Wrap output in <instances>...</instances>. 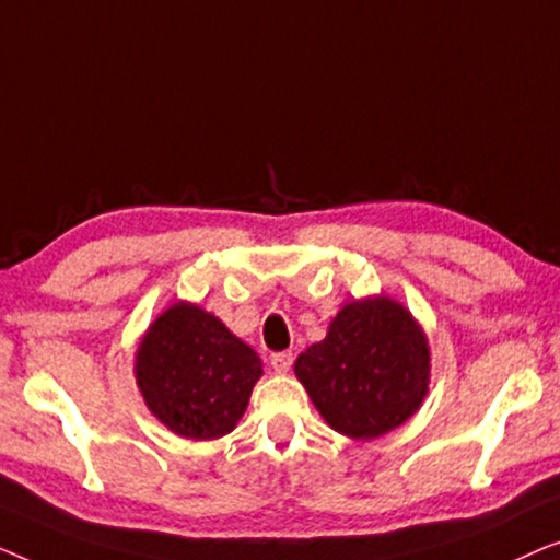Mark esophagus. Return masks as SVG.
Instances as JSON below:
<instances>
[{
    "label": "esophagus",
    "instance_id": "1",
    "mask_svg": "<svg viewBox=\"0 0 560 560\" xmlns=\"http://www.w3.org/2000/svg\"><path fill=\"white\" fill-rule=\"evenodd\" d=\"M270 364L275 372H288L293 366V354L290 351H278V354L270 357Z\"/></svg>",
    "mask_w": 560,
    "mask_h": 560
}]
</instances>
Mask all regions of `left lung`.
I'll return each mask as SVG.
<instances>
[{
    "instance_id": "8db88e82",
    "label": "left lung",
    "mask_w": 560,
    "mask_h": 560,
    "mask_svg": "<svg viewBox=\"0 0 560 560\" xmlns=\"http://www.w3.org/2000/svg\"><path fill=\"white\" fill-rule=\"evenodd\" d=\"M428 370L423 331L389 298L343 305L326 339L295 362L326 423L351 439H377L405 423L423 402Z\"/></svg>"
}]
</instances>
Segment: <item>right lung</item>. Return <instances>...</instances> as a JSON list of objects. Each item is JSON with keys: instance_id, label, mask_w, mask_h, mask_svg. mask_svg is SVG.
Listing matches in <instances>:
<instances>
[{"instance_id": "right-lung-1", "label": "right lung", "mask_w": 560, "mask_h": 560, "mask_svg": "<svg viewBox=\"0 0 560 560\" xmlns=\"http://www.w3.org/2000/svg\"><path fill=\"white\" fill-rule=\"evenodd\" d=\"M135 372L158 420L183 439L209 441L234 431L262 362L217 316L175 303L144 334Z\"/></svg>"}]
</instances>
